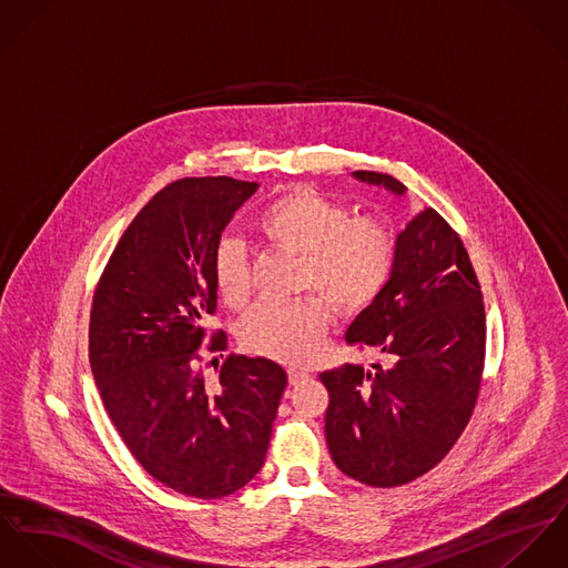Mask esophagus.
<instances>
[{
    "instance_id": "34e87169",
    "label": "esophagus",
    "mask_w": 568,
    "mask_h": 568,
    "mask_svg": "<svg viewBox=\"0 0 568 568\" xmlns=\"http://www.w3.org/2000/svg\"><path fill=\"white\" fill-rule=\"evenodd\" d=\"M310 375L307 373H303V371H290V383L292 385H298V383H303V381H307Z\"/></svg>"
}]
</instances>
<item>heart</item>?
Listing matches in <instances>:
<instances>
[{"label": "heart", "mask_w": 568, "mask_h": 568, "mask_svg": "<svg viewBox=\"0 0 568 568\" xmlns=\"http://www.w3.org/2000/svg\"><path fill=\"white\" fill-rule=\"evenodd\" d=\"M253 231L261 244L301 258L298 287L315 292L335 314L368 310L394 270L396 240L385 222L353 217L348 209L312 190L287 191L270 202L256 215ZM213 287L231 310L251 301V265L240 244L217 246ZM321 302L307 296L285 305H256L242 322V344L267 359L305 362L328 326V310Z\"/></svg>", "instance_id": "heart-1"}]
</instances>
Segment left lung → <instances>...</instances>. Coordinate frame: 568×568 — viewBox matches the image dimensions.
<instances>
[{"instance_id": "1", "label": "left lung", "mask_w": 568, "mask_h": 568, "mask_svg": "<svg viewBox=\"0 0 568 568\" xmlns=\"http://www.w3.org/2000/svg\"><path fill=\"white\" fill-rule=\"evenodd\" d=\"M353 179L405 195L378 172ZM348 344L387 357V366L326 371L324 434L335 466L375 488L414 481L462 436L473 414L486 357L481 287L457 233L434 209H420L396 235L392 276L357 315Z\"/></svg>"}]
</instances>
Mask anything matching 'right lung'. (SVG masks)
<instances>
[{"mask_svg": "<svg viewBox=\"0 0 568 568\" xmlns=\"http://www.w3.org/2000/svg\"><path fill=\"white\" fill-rule=\"evenodd\" d=\"M256 190L209 176L159 191L130 222L93 296L89 364L104 409L156 481L195 499L229 497L254 479L287 385L265 357L231 355L215 378L200 366L217 303L213 256ZM224 337L209 348H224Z\"/></svg>", "mask_w": 568, "mask_h": 568, "instance_id": "add662e5", "label": "right lung"}]
</instances>
